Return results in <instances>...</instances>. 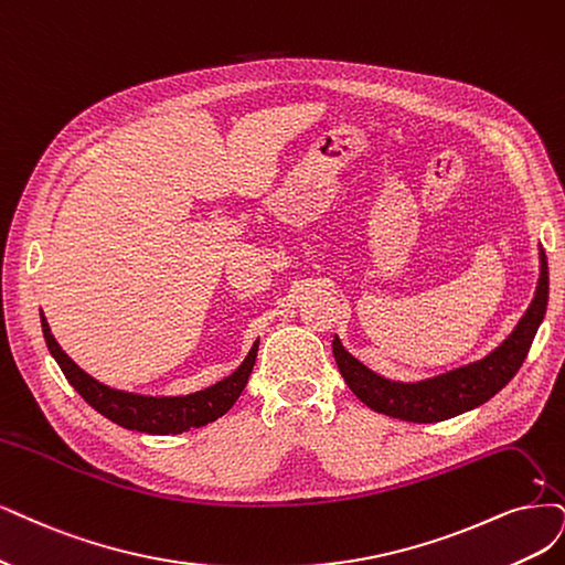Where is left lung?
Instances as JSON below:
<instances>
[{"mask_svg":"<svg viewBox=\"0 0 565 565\" xmlns=\"http://www.w3.org/2000/svg\"><path fill=\"white\" fill-rule=\"evenodd\" d=\"M547 300L550 269L545 248L540 246V279L535 296L510 335L484 359L422 382H395L353 359L338 335L332 340V353H335L347 386L370 409L412 424H437L484 405L500 388L508 386L529 356L535 332L545 319Z\"/></svg>","mask_w":565,"mask_h":565,"instance_id":"left-lung-1","label":"left lung"}]
</instances>
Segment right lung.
Masks as SVG:
<instances>
[{"label": "right lung", "instance_id": "obj_1", "mask_svg": "<svg viewBox=\"0 0 565 565\" xmlns=\"http://www.w3.org/2000/svg\"><path fill=\"white\" fill-rule=\"evenodd\" d=\"M41 330H44V340L49 344L51 356L57 361L60 370L65 372L67 382L78 391L83 401L122 428L151 435H177L216 422L218 416H223L237 403L258 356L256 340L242 365L214 386L188 395H141L111 388L90 377L88 372H83L67 353L60 349L44 315H41Z\"/></svg>", "mask_w": 565, "mask_h": 565}]
</instances>
